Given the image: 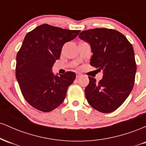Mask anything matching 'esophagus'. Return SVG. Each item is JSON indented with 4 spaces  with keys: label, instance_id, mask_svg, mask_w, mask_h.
Returning a JSON list of instances; mask_svg holds the SVG:
<instances>
[{
    "label": "esophagus",
    "instance_id": "34e87169",
    "mask_svg": "<svg viewBox=\"0 0 146 146\" xmlns=\"http://www.w3.org/2000/svg\"><path fill=\"white\" fill-rule=\"evenodd\" d=\"M82 76V74L81 73H78L76 74V78L78 79V78H80V77Z\"/></svg>",
    "mask_w": 146,
    "mask_h": 146
}]
</instances>
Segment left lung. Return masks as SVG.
Here are the masks:
<instances>
[{
	"instance_id": "8db88e82",
	"label": "left lung",
	"mask_w": 146,
	"mask_h": 146,
	"mask_svg": "<svg viewBox=\"0 0 146 146\" xmlns=\"http://www.w3.org/2000/svg\"><path fill=\"white\" fill-rule=\"evenodd\" d=\"M79 38L90 45V65L104 73L99 82L88 77L87 101L101 113H111L124 102L133 88L137 71L133 47L124 35L106 28L83 31Z\"/></svg>"
}]
</instances>
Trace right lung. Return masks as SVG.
<instances>
[{
  "mask_svg": "<svg viewBox=\"0 0 146 146\" xmlns=\"http://www.w3.org/2000/svg\"><path fill=\"white\" fill-rule=\"evenodd\" d=\"M80 32L43 24L25 36L16 56V77L25 100L36 109L50 112L64 100L75 73L54 75L52 67L63 45Z\"/></svg>",
  "mask_w": 146,
  "mask_h": 146,
  "instance_id": "1",
  "label": "right lung"
}]
</instances>
